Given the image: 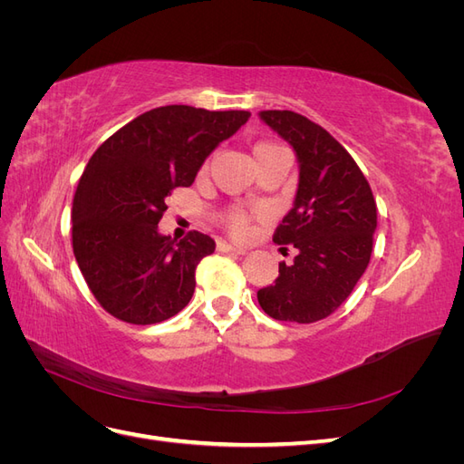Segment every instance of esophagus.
Returning <instances> with one entry per match:
<instances>
[{"instance_id": "1", "label": "esophagus", "mask_w": 464, "mask_h": 464, "mask_svg": "<svg viewBox=\"0 0 464 464\" xmlns=\"http://www.w3.org/2000/svg\"><path fill=\"white\" fill-rule=\"evenodd\" d=\"M217 249L220 251V254H232V256H246V249H242V247H234V246L227 244V242H218V244H217Z\"/></svg>"}]
</instances>
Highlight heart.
I'll return each mask as SVG.
<instances>
[{"instance_id":"heart-1","label":"heart","mask_w":464,"mask_h":464,"mask_svg":"<svg viewBox=\"0 0 464 464\" xmlns=\"http://www.w3.org/2000/svg\"><path fill=\"white\" fill-rule=\"evenodd\" d=\"M280 149L283 147L273 143V141H259L254 145V157H256V160H259L261 157H265V154L280 150ZM203 170H207V164L203 166ZM254 217H256V213H251V210L236 207V208H230L228 213L224 215L222 222H224V228L228 230V234L232 237L244 240V237H247V234L251 232V222H254Z\"/></svg>"}]
</instances>
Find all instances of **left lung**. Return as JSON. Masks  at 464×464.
<instances>
[{"label":"left lung","instance_id":"obj_1","mask_svg":"<svg viewBox=\"0 0 464 464\" xmlns=\"http://www.w3.org/2000/svg\"><path fill=\"white\" fill-rule=\"evenodd\" d=\"M261 120L286 139L300 162V184L273 242L292 263H278L275 285L257 292L259 305L278 321L329 317L354 290L373 251L377 205L350 152L319 123L290 110H265Z\"/></svg>","mask_w":464,"mask_h":464}]
</instances>
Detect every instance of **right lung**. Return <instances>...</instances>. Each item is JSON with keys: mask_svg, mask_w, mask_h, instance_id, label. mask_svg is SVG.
I'll return each mask as SVG.
<instances>
[{"mask_svg": "<svg viewBox=\"0 0 464 464\" xmlns=\"http://www.w3.org/2000/svg\"><path fill=\"white\" fill-rule=\"evenodd\" d=\"M246 110L184 104L137 116L94 150L73 198V254L96 302L120 321L152 325L189 304L213 237L159 234L166 198L249 120Z\"/></svg>", "mask_w": 464, "mask_h": 464, "instance_id": "1", "label": "right lung"}]
</instances>
